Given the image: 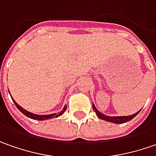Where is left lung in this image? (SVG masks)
Wrapping results in <instances>:
<instances>
[{
    "label": "left lung",
    "mask_w": 156,
    "mask_h": 156,
    "mask_svg": "<svg viewBox=\"0 0 156 156\" xmlns=\"http://www.w3.org/2000/svg\"><path fill=\"white\" fill-rule=\"evenodd\" d=\"M92 107H93V110L96 112V114L98 115V116L99 117L100 119H103V120L107 122H114V123H117V124H119V123H124L126 122L130 121L131 119H133L140 112V110H139L138 112L133 114V115H126V116H109V115H106L105 114H102L101 112H99L98 110H97V108L95 107L94 105H92Z\"/></svg>",
    "instance_id": "8db88e82"
}]
</instances>
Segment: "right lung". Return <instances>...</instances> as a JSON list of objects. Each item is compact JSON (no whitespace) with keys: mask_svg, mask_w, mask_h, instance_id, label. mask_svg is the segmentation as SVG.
Segmentation results:
<instances>
[{"mask_svg":"<svg viewBox=\"0 0 156 156\" xmlns=\"http://www.w3.org/2000/svg\"><path fill=\"white\" fill-rule=\"evenodd\" d=\"M13 99V98H12ZM14 105L15 106L17 107V109L20 111V112H22L25 115H27V117H29V118H32V119H34V120H38V121H44V120H48V119H51V117L53 118V117H58V116H59V115H61L66 110V106H65L64 107V109L62 111L60 112H58V113H54V114H50V115H36V114H34V113H31V112H28V111H27L26 110H24L22 107H20L14 99Z\"/></svg>","mask_w":156,"mask_h":156,"instance_id":"obj_1","label":"right lung"}]
</instances>
